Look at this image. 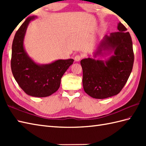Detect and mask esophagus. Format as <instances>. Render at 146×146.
I'll return each mask as SVG.
<instances>
[{"mask_svg": "<svg viewBox=\"0 0 146 146\" xmlns=\"http://www.w3.org/2000/svg\"><path fill=\"white\" fill-rule=\"evenodd\" d=\"M82 58V55L77 54L75 56V61H79L80 60H81Z\"/></svg>", "mask_w": 146, "mask_h": 146, "instance_id": "esophagus-1", "label": "esophagus"}]
</instances>
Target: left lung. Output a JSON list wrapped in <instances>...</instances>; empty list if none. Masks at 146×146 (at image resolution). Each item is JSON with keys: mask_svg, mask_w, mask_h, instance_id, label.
<instances>
[{"mask_svg": "<svg viewBox=\"0 0 146 146\" xmlns=\"http://www.w3.org/2000/svg\"><path fill=\"white\" fill-rule=\"evenodd\" d=\"M118 32L105 36L95 54L112 50L114 55L105 62L90 58L81 60L83 86L90 97L104 99L119 94L131 75L134 61L132 41L127 28L120 23Z\"/></svg>", "mask_w": 146, "mask_h": 146, "instance_id": "1", "label": "left lung"}]
</instances>
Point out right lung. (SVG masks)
Masks as SVG:
<instances>
[{
  "label": "right lung",
  "mask_w": 146,
  "mask_h": 146,
  "mask_svg": "<svg viewBox=\"0 0 146 146\" xmlns=\"http://www.w3.org/2000/svg\"><path fill=\"white\" fill-rule=\"evenodd\" d=\"M35 18H27L15 33L12 46L11 70L18 85L26 94L46 97L60 88L61 77L74 60H59L51 64L39 65L27 56L24 49V38L29 22Z\"/></svg>",
  "instance_id": "add662e5"
}]
</instances>
